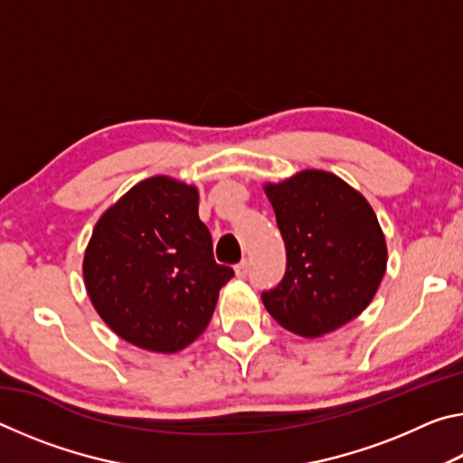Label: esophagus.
<instances>
[{
    "label": "esophagus",
    "mask_w": 463,
    "mask_h": 463,
    "mask_svg": "<svg viewBox=\"0 0 463 463\" xmlns=\"http://www.w3.org/2000/svg\"><path fill=\"white\" fill-rule=\"evenodd\" d=\"M234 273H237V278H247V273H249V261L242 260L241 263H237V268H234Z\"/></svg>",
    "instance_id": "esophagus-1"
}]
</instances>
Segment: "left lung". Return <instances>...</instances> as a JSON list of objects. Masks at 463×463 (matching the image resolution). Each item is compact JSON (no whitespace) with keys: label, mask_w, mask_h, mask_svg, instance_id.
<instances>
[{"label":"left lung","mask_w":463,"mask_h":463,"mask_svg":"<svg viewBox=\"0 0 463 463\" xmlns=\"http://www.w3.org/2000/svg\"><path fill=\"white\" fill-rule=\"evenodd\" d=\"M286 242V276L261 294L269 315L302 336H323L362 315L386 273L378 218L341 177L304 169L265 184Z\"/></svg>","instance_id":"obj_1"}]
</instances>
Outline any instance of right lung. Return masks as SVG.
<instances>
[{
	"instance_id": "obj_1",
	"label": "right lung",
	"mask_w": 463,
	"mask_h": 463,
	"mask_svg": "<svg viewBox=\"0 0 463 463\" xmlns=\"http://www.w3.org/2000/svg\"><path fill=\"white\" fill-rule=\"evenodd\" d=\"M232 276L214 261L198 190L167 175L145 179L109 206L83 257L85 288L101 320L156 354H177L198 339Z\"/></svg>"
}]
</instances>
